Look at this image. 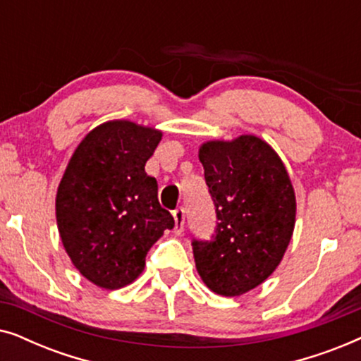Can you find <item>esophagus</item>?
Listing matches in <instances>:
<instances>
[{"label": "esophagus", "instance_id": "esophagus-1", "mask_svg": "<svg viewBox=\"0 0 361 361\" xmlns=\"http://www.w3.org/2000/svg\"><path fill=\"white\" fill-rule=\"evenodd\" d=\"M172 215H174V220H176V228H174V231H176L177 235H180L182 231H184L185 209H182V207H179V209H176L174 212H172Z\"/></svg>", "mask_w": 361, "mask_h": 361}]
</instances>
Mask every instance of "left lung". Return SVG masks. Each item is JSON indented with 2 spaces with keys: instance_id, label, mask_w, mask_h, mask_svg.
<instances>
[{
  "instance_id": "1",
  "label": "left lung",
  "mask_w": 361,
  "mask_h": 361,
  "mask_svg": "<svg viewBox=\"0 0 361 361\" xmlns=\"http://www.w3.org/2000/svg\"><path fill=\"white\" fill-rule=\"evenodd\" d=\"M199 159L219 221L212 240L192 241L195 268L215 294L241 295L264 283L288 250L294 187L278 152L258 136L207 141Z\"/></svg>"
}]
</instances>
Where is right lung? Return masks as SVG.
<instances>
[{"label":"right lung","instance_id":"add662e5","mask_svg":"<svg viewBox=\"0 0 361 361\" xmlns=\"http://www.w3.org/2000/svg\"><path fill=\"white\" fill-rule=\"evenodd\" d=\"M162 133L128 120L93 128L68 161L56 197L63 248L98 288L120 289L142 273L146 255L174 219L145 171Z\"/></svg>","mask_w":361,"mask_h":361}]
</instances>
